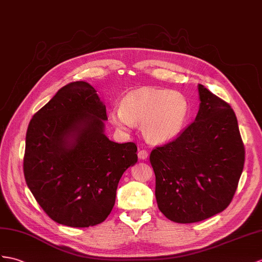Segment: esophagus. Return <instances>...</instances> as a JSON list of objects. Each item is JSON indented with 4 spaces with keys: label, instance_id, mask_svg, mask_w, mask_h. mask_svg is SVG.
I'll return each instance as SVG.
<instances>
[{
    "label": "esophagus",
    "instance_id": "obj_1",
    "mask_svg": "<svg viewBox=\"0 0 262 262\" xmlns=\"http://www.w3.org/2000/svg\"><path fill=\"white\" fill-rule=\"evenodd\" d=\"M138 157H139V159H141V160H146V159H148V157H149V153H148V151L143 150V149L139 150Z\"/></svg>",
    "mask_w": 262,
    "mask_h": 262
}]
</instances>
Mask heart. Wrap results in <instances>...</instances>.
<instances>
[{
	"label": "heart",
	"mask_w": 262,
	"mask_h": 262,
	"mask_svg": "<svg viewBox=\"0 0 262 262\" xmlns=\"http://www.w3.org/2000/svg\"><path fill=\"white\" fill-rule=\"evenodd\" d=\"M190 103L186 95L168 89L141 88L127 93L120 107H112L111 123L122 132L140 124L146 141L168 143L180 136L187 124Z\"/></svg>",
	"instance_id": "1"
}]
</instances>
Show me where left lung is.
I'll return each mask as SVG.
<instances>
[{"mask_svg": "<svg viewBox=\"0 0 262 262\" xmlns=\"http://www.w3.org/2000/svg\"><path fill=\"white\" fill-rule=\"evenodd\" d=\"M199 111L173 141L150 155L159 210L171 221L192 223L223 211L244 170L245 146L227 102L198 85Z\"/></svg>", "mask_w": 262, "mask_h": 262, "instance_id": "8db88e82", "label": "left lung"}]
</instances>
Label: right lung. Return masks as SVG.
I'll use <instances>...</instances> for the list:
<instances>
[{
    "mask_svg": "<svg viewBox=\"0 0 262 262\" xmlns=\"http://www.w3.org/2000/svg\"><path fill=\"white\" fill-rule=\"evenodd\" d=\"M105 105L84 81L61 88L27 131L23 170L35 200L60 225L86 228L112 211L124 171L138 161L133 142L104 135Z\"/></svg>",
    "mask_w": 262,
    "mask_h": 262,
    "instance_id": "obj_1",
    "label": "right lung"
}]
</instances>
